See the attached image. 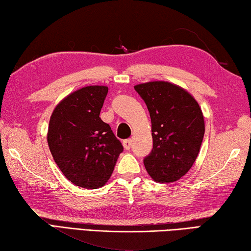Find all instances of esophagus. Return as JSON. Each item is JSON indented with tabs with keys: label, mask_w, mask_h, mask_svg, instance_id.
<instances>
[{
	"label": "esophagus",
	"mask_w": 251,
	"mask_h": 251,
	"mask_svg": "<svg viewBox=\"0 0 251 251\" xmlns=\"http://www.w3.org/2000/svg\"><path fill=\"white\" fill-rule=\"evenodd\" d=\"M131 146H132V140H131V139H126V140H123V147H125L126 150H130Z\"/></svg>",
	"instance_id": "obj_1"
}]
</instances>
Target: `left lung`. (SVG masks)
<instances>
[{
	"mask_svg": "<svg viewBox=\"0 0 251 251\" xmlns=\"http://www.w3.org/2000/svg\"><path fill=\"white\" fill-rule=\"evenodd\" d=\"M149 110L153 148L143 163L154 181H176L190 170L204 135V121L194 97L178 85L164 81L138 84Z\"/></svg>",
	"mask_w": 251,
	"mask_h": 251,
	"instance_id": "1",
	"label": "left lung"
}]
</instances>
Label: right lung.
I'll return each mask as SVG.
<instances>
[{
    "instance_id": "1",
    "label": "right lung",
    "mask_w": 251,
    "mask_h": 251,
    "mask_svg": "<svg viewBox=\"0 0 251 251\" xmlns=\"http://www.w3.org/2000/svg\"><path fill=\"white\" fill-rule=\"evenodd\" d=\"M108 88L90 85L68 96L53 111L48 130L52 157L75 186L97 189L105 184L123 151L100 112Z\"/></svg>"
}]
</instances>
